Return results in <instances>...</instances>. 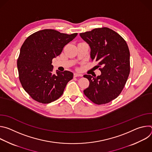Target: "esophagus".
I'll use <instances>...</instances> for the list:
<instances>
[{
	"label": "esophagus",
	"instance_id": "34e87169",
	"mask_svg": "<svg viewBox=\"0 0 152 152\" xmlns=\"http://www.w3.org/2000/svg\"><path fill=\"white\" fill-rule=\"evenodd\" d=\"M82 75L81 74H79L77 73H74V77H82Z\"/></svg>",
	"mask_w": 152,
	"mask_h": 152
}]
</instances>
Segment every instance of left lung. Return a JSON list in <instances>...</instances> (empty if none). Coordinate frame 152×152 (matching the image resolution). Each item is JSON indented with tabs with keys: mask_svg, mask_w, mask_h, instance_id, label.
I'll list each match as a JSON object with an SVG mask.
<instances>
[{
	"mask_svg": "<svg viewBox=\"0 0 152 152\" xmlns=\"http://www.w3.org/2000/svg\"><path fill=\"white\" fill-rule=\"evenodd\" d=\"M91 48V61L98 62L100 76L85 75L90 85L83 93L97 104L116 99L123 90L130 73V52L124 38L108 28L80 33Z\"/></svg>",
	"mask_w": 152,
	"mask_h": 152,
	"instance_id": "1",
	"label": "left lung"
}]
</instances>
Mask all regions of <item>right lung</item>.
<instances>
[{
	"instance_id": "add662e5",
	"label": "right lung",
	"mask_w": 152,
	"mask_h": 152,
	"mask_svg": "<svg viewBox=\"0 0 152 152\" xmlns=\"http://www.w3.org/2000/svg\"><path fill=\"white\" fill-rule=\"evenodd\" d=\"M77 35L43 29L26 39L17 59V69L21 86L32 99L46 104L62 95L73 73L66 70L54 75L52 59L59 55L64 47Z\"/></svg>"
}]
</instances>
